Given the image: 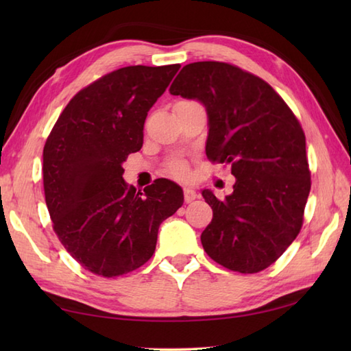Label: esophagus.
I'll use <instances>...</instances> for the list:
<instances>
[{
	"instance_id": "obj_1",
	"label": "esophagus",
	"mask_w": 351,
	"mask_h": 351,
	"mask_svg": "<svg viewBox=\"0 0 351 351\" xmlns=\"http://www.w3.org/2000/svg\"><path fill=\"white\" fill-rule=\"evenodd\" d=\"M197 199V193L193 189H184V200L187 204L193 202V200Z\"/></svg>"
}]
</instances>
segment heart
I'll use <instances>...</instances> for the list:
<instances>
[{
    "label": "heart",
    "mask_w": 351,
    "mask_h": 351,
    "mask_svg": "<svg viewBox=\"0 0 351 351\" xmlns=\"http://www.w3.org/2000/svg\"><path fill=\"white\" fill-rule=\"evenodd\" d=\"M169 173L173 175V176H178V178L187 176V173H189L187 164H185L184 161H173L169 167Z\"/></svg>",
    "instance_id": "1"
}]
</instances>
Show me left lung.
Masks as SVG:
<instances>
[{
  "mask_svg": "<svg viewBox=\"0 0 351 351\" xmlns=\"http://www.w3.org/2000/svg\"><path fill=\"white\" fill-rule=\"evenodd\" d=\"M170 93L204 104L206 156L235 176L223 200L202 190L213 208L200 235L205 252L232 271L264 270L302 229L311 171L299 121L270 84L229 63L184 66Z\"/></svg>",
  "mask_w": 351,
  "mask_h": 351,
  "instance_id": "8db88e82",
  "label": "left lung"
}]
</instances>
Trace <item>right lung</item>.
Listing matches in <instances>:
<instances>
[{
    "mask_svg": "<svg viewBox=\"0 0 351 351\" xmlns=\"http://www.w3.org/2000/svg\"><path fill=\"white\" fill-rule=\"evenodd\" d=\"M180 64L128 66L69 101L43 147L45 200L58 240L86 270L116 278L155 252L161 223L184 204L180 185L155 180L141 191L123 161L143 146L147 111Z\"/></svg>",
    "mask_w": 351,
    "mask_h": 351,
    "instance_id": "add662e5",
    "label": "right lung"
}]
</instances>
